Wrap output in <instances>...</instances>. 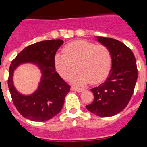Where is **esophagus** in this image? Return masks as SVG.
<instances>
[{
  "mask_svg": "<svg viewBox=\"0 0 147 147\" xmlns=\"http://www.w3.org/2000/svg\"><path fill=\"white\" fill-rule=\"evenodd\" d=\"M71 90L72 91H76V92H82L83 91H85L84 88H77V87H75V86H72L71 88Z\"/></svg>",
  "mask_w": 147,
  "mask_h": 147,
  "instance_id": "34e87169",
  "label": "esophagus"
}]
</instances>
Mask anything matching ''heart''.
<instances>
[{
    "label": "heart",
    "mask_w": 147,
    "mask_h": 147,
    "mask_svg": "<svg viewBox=\"0 0 147 147\" xmlns=\"http://www.w3.org/2000/svg\"><path fill=\"white\" fill-rule=\"evenodd\" d=\"M63 54L57 53L54 58L56 71L66 79L76 69L70 81L74 84L84 85L90 82L98 84L109 73L111 66V54L109 49L102 44L86 40H76L66 44Z\"/></svg>",
    "instance_id": "obj_1"
}]
</instances>
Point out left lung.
<instances>
[{"label": "left lung", "instance_id": "8db88e82", "mask_svg": "<svg viewBox=\"0 0 147 147\" xmlns=\"http://www.w3.org/2000/svg\"><path fill=\"white\" fill-rule=\"evenodd\" d=\"M97 40L109 49L111 69L105 82L91 89L94 100L86 108L97 116L111 117L123 111L132 97L137 80V62L123 42L103 36H97Z\"/></svg>", "mask_w": 147, "mask_h": 147}]
</instances>
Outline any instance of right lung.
I'll use <instances>...</instances> for the list:
<instances>
[{
	"label": "right lung",
	"instance_id": "1",
	"mask_svg": "<svg viewBox=\"0 0 147 147\" xmlns=\"http://www.w3.org/2000/svg\"><path fill=\"white\" fill-rule=\"evenodd\" d=\"M63 42L62 40H51L30 45L11 62L8 87L15 107L25 118L38 122L46 121L54 117L62 110L70 85L55 71L54 58ZM24 63L36 64L42 73L38 88L30 96L19 93L12 82L14 70Z\"/></svg>",
	"mask_w": 147,
	"mask_h": 147
}]
</instances>
